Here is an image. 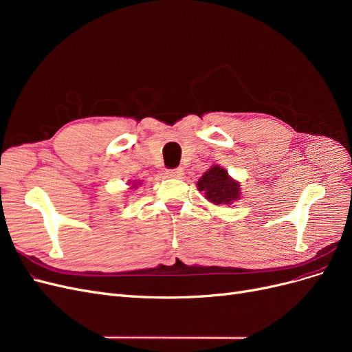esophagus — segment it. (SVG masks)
Masks as SVG:
<instances>
[{"mask_svg":"<svg viewBox=\"0 0 352 352\" xmlns=\"http://www.w3.org/2000/svg\"><path fill=\"white\" fill-rule=\"evenodd\" d=\"M167 176L173 177V179H180L184 176V168H180V167L170 168V170H167Z\"/></svg>","mask_w":352,"mask_h":352,"instance_id":"obj_1","label":"esophagus"}]
</instances>
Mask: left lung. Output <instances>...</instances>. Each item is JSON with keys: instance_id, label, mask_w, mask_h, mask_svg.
<instances>
[{"instance_id": "left-lung-1", "label": "left lung", "mask_w": 352, "mask_h": 352, "mask_svg": "<svg viewBox=\"0 0 352 352\" xmlns=\"http://www.w3.org/2000/svg\"><path fill=\"white\" fill-rule=\"evenodd\" d=\"M198 189L204 190L206 198L212 204H230L232 201L239 198V185L228 176L225 168L212 166L198 180Z\"/></svg>"}]
</instances>
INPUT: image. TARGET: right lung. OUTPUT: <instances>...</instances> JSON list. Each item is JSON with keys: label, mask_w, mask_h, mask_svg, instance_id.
I'll use <instances>...</instances> for the list:
<instances>
[{"label": "right lung", "mask_w": 352, "mask_h": 352, "mask_svg": "<svg viewBox=\"0 0 352 352\" xmlns=\"http://www.w3.org/2000/svg\"><path fill=\"white\" fill-rule=\"evenodd\" d=\"M133 188H136V185H133Z\"/></svg>", "instance_id": "obj_1"}]
</instances>
